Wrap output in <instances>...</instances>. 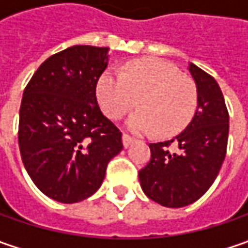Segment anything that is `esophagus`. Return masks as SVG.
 Here are the masks:
<instances>
[{
	"instance_id": "obj_1",
	"label": "esophagus",
	"mask_w": 248,
	"mask_h": 248,
	"mask_svg": "<svg viewBox=\"0 0 248 248\" xmlns=\"http://www.w3.org/2000/svg\"><path fill=\"white\" fill-rule=\"evenodd\" d=\"M134 142H135V139H134V138H131V137L125 135V134L123 135V146H124L125 149L129 148V146H131V145H132Z\"/></svg>"
}]
</instances>
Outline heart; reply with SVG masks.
Instances as JSON below:
<instances>
[{"label":"heart","mask_w":248,"mask_h":248,"mask_svg":"<svg viewBox=\"0 0 248 248\" xmlns=\"http://www.w3.org/2000/svg\"><path fill=\"white\" fill-rule=\"evenodd\" d=\"M96 98L105 114L119 119L138 105L127 119L134 134L155 132L161 138L181 132L195 116L197 91L172 63L142 59L127 63L121 73L106 70L96 84Z\"/></svg>","instance_id":"b5f03b06"}]
</instances>
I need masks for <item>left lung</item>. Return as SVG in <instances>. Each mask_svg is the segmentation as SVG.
Segmentation results:
<instances>
[{"mask_svg":"<svg viewBox=\"0 0 248 248\" xmlns=\"http://www.w3.org/2000/svg\"><path fill=\"white\" fill-rule=\"evenodd\" d=\"M187 70L197 90L195 116L175 138L150 143V161L139 171L145 195L170 208L192 204L204 195L221 170L228 146L229 114L222 91L193 63Z\"/></svg>","mask_w":248,"mask_h":248,"instance_id":"1","label":"left lung"}]
</instances>
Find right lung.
Masks as SVG:
<instances>
[{"instance_id":"obj_1","label":"right lung","mask_w":248,"mask_h":248,"mask_svg":"<svg viewBox=\"0 0 248 248\" xmlns=\"http://www.w3.org/2000/svg\"><path fill=\"white\" fill-rule=\"evenodd\" d=\"M109 48L74 45L49 56L23 92L19 148L24 168L44 195L78 203L102 185L123 150L121 132L103 116L96 84Z\"/></svg>"}]
</instances>
